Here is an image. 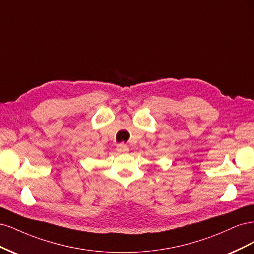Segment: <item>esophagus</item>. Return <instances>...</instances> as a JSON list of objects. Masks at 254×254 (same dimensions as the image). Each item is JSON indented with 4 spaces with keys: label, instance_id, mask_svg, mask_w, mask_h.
<instances>
[{
    "label": "esophagus",
    "instance_id": "34e87169",
    "mask_svg": "<svg viewBox=\"0 0 254 254\" xmlns=\"http://www.w3.org/2000/svg\"><path fill=\"white\" fill-rule=\"evenodd\" d=\"M116 151L118 153H127V152H128V146L126 144H118L116 148Z\"/></svg>",
    "mask_w": 254,
    "mask_h": 254
}]
</instances>
